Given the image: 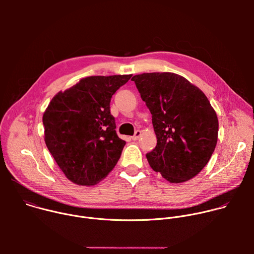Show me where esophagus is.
<instances>
[{"mask_svg":"<svg viewBox=\"0 0 254 254\" xmlns=\"http://www.w3.org/2000/svg\"><path fill=\"white\" fill-rule=\"evenodd\" d=\"M140 135H141V131H140V130H136V131L134 132V134L131 136V138H132L133 140H136V139L139 138Z\"/></svg>","mask_w":254,"mask_h":254,"instance_id":"esophagus-1","label":"esophagus"}]
</instances>
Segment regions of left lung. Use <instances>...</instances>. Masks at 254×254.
I'll return each mask as SVG.
<instances>
[{
    "mask_svg": "<svg viewBox=\"0 0 254 254\" xmlns=\"http://www.w3.org/2000/svg\"><path fill=\"white\" fill-rule=\"evenodd\" d=\"M152 114L157 146L151 168L170 183H183L207 165L218 139V119L207 96L185 77L153 72L131 78Z\"/></svg>",
    "mask_w": 254,
    "mask_h": 254,
    "instance_id": "1",
    "label": "left lung"
}]
</instances>
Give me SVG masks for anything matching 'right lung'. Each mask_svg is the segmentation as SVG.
<instances>
[{"label": "right lung", "instance_id": "right-lung-1", "mask_svg": "<svg viewBox=\"0 0 254 254\" xmlns=\"http://www.w3.org/2000/svg\"><path fill=\"white\" fill-rule=\"evenodd\" d=\"M131 74L89 76L59 91L43 115L44 139L60 170L72 183L92 186L121 158L126 141L118 136L111 99Z\"/></svg>", "mask_w": 254, "mask_h": 254}]
</instances>
